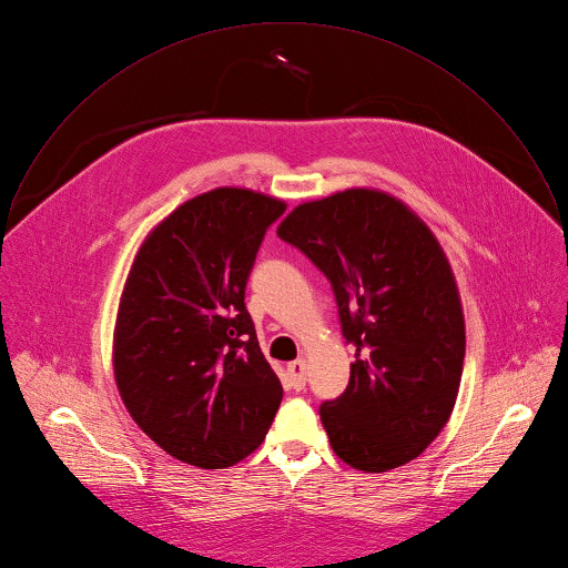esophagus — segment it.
<instances>
[{"instance_id": "esophagus-1", "label": "esophagus", "mask_w": 568, "mask_h": 568, "mask_svg": "<svg viewBox=\"0 0 568 568\" xmlns=\"http://www.w3.org/2000/svg\"><path fill=\"white\" fill-rule=\"evenodd\" d=\"M288 377L297 390H302L306 386V362L302 357L288 364Z\"/></svg>"}]
</instances>
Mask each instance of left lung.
<instances>
[{"label": "left lung", "mask_w": 568, "mask_h": 568, "mask_svg": "<svg viewBox=\"0 0 568 568\" xmlns=\"http://www.w3.org/2000/svg\"><path fill=\"white\" fill-rule=\"evenodd\" d=\"M277 235L328 277L355 346L346 390L320 406L335 455L364 473L415 459L453 413L466 351L439 242L404 202L375 189L304 202Z\"/></svg>", "instance_id": "obj_1"}]
</instances>
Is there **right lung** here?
I'll use <instances>...</instances> for the list:
<instances>
[{
	"label": "right lung",
	"mask_w": 568,
	"mask_h": 568,
	"mask_svg": "<svg viewBox=\"0 0 568 568\" xmlns=\"http://www.w3.org/2000/svg\"><path fill=\"white\" fill-rule=\"evenodd\" d=\"M282 200L222 186L178 206L140 246L113 335L118 390L169 455L226 468L266 437L282 384L244 291Z\"/></svg>",
	"instance_id": "obj_1"
}]
</instances>
